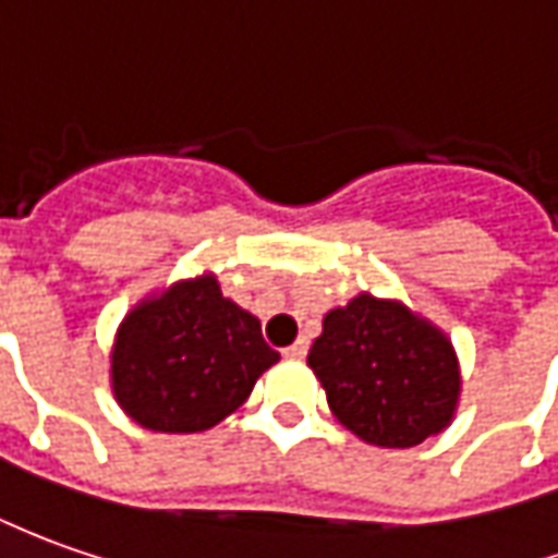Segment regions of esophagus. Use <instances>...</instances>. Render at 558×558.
I'll list each match as a JSON object with an SVG mask.
<instances>
[{
	"label": "esophagus",
	"instance_id": "1",
	"mask_svg": "<svg viewBox=\"0 0 558 558\" xmlns=\"http://www.w3.org/2000/svg\"><path fill=\"white\" fill-rule=\"evenodd\" d=\"M308 354V339H295L287 351H283V357H290V360H302Z\"/></svg>",
	"mask_w": 558,
	"mask_h": 558
}]
</instances>
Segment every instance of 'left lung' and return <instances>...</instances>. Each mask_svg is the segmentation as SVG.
I'll use <instances>...</instances> for the list:
<instances>
[{
  "mask_svg": "<svg viewBox=\"0 0 558 558\" xmlns=\"http://www.w3.org/2000/svg\"><path fill=\"white\" fill-rule=\"evenodd\" d=\"M308 366L332 415L385 449H412L439 434L461 390L449 339L400 302L366 293L324 317Z\"/></svg>",
  "mask_w": 558,
  "mask_h": 558,
  "instance_id": "8db88e82",
  "label": "left lung"
}]
</instances>
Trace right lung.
Returning <instances> with one entry per match:
<instances>
[{
	"label": "right lung",
	"mask_w": 558,
	"mask_h": 558,
	"mask_svg": "<svg viewBox=\"0 0 558 558\" xmlns=\"http://www.w3.org/2000/svg\"><path fill=\"white\" fill-rule=\"evenodd\" d=\"M278 360L259 320L204 275L124 317L112 351V390L136 424L195 434L241 407L256 378Z\"/></svg>",
	"instance_id": "right-lung-1"
}]
</instances>
